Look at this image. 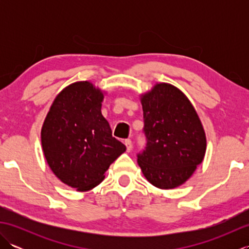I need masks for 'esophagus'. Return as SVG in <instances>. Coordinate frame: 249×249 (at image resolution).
Listing matches in <instances>:
<instances>
[{"label":"esophagus","instance_id":"34e87169","mask_svg":"<svg viewBox=\"0 0 249 249\" xmlns=\"http://www.w3.org/2000/svg\"><path fill=\"white\" fill-rule=\"evenodd\" d=\"M124 143L126 145V150H127V152H130L131 147H133V143H131V140L130 139H126Z\"/></svg>","mask_w":249,"mask_h":249}]
</instances>
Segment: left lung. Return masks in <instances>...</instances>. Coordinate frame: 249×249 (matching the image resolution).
I'll list each match as a JSON object with an SVG mask.
<instances>
[{
    "instance_id": "obj_1",
    "label": "left lung",
    "mask_w": 249,
    "mask_h": 249,
    "mask_svg": "<svg viewBox=\"0 0 249 249\" xmlns=\"http://www.w3.org/2000/svg\"><path fill=\"white\" fill-rule=\"evenodd\" d=\"M146 146L138 165L155 187L184 184L202 162L206 137L194 106L172 84L156 83L141 95Z\"/></svg>"
}]
</instances>
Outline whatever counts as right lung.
I'll use <instances>...</instances> for the list:
<instances>
[{
    "label": "right lung",
    "mask_w": 249,
    "mask_h": 249,
    "mask_svg": "<svg viewBox=\"0 0 249 249\" xmlns=\"http://www.w3.org/2000/svg\"><path fill=\"white\" fill-rule=\"evenodd\" d=\"M104 94L89 81L70 84L57 94L41 127L51 171L78 192L102 183L111 163L126 151L102 114Z\"/></svg>",
    "instance_id": "1"
}]
</instances>
